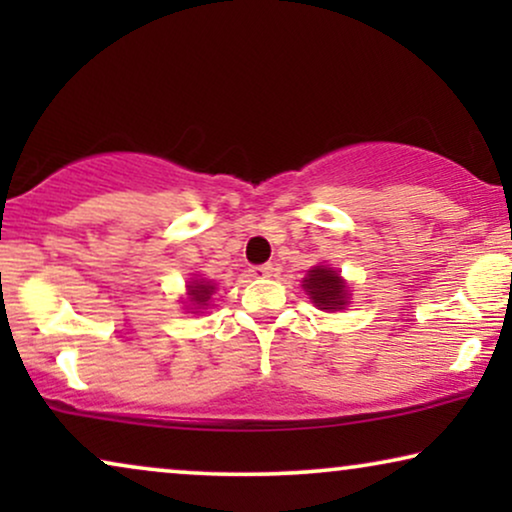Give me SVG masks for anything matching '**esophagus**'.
I'll return each instance as SVG.
<instances>
[{
	"label": "esophagus",
	"instance_id": "34e87169",
	"mask_svg": "<svg viewBox=\"0 0 512 512\" xmlns=\"http://www.w3.org/2000/svg\"><path fill=\"white\" fill-rule=\"evenodd\" d=\"M272 272H275V268H272V263L254 265V268H251V275H254V277H270Z\"/></svg>",
	"mask_w": 512,
	"mask_h": 512
}]
</instances>
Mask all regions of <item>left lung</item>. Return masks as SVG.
Wrapping results in <instances>:
<instances>
[{
  "instance_id": "8db88e82",
  "label": "left lung",
  "mask_w": 512,
  "mask_h": 512,
  "mask_svg": "<svg viewBox=\"0 0 512 512\" xmlns=\"http://www.w3.org/2000/svg\"><path fill=\"white\" fill-rule=\"evenodd\" d=\"M303 289L307 291V296L314 300V305L319 310H342L347 303V286L342 282L340 275L331 268H324V265H317V268L307 272V277L303 279Z\"/></svg>"
}]
</instances>
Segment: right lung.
<instances>
[{"instance_id":"add662e5","label":"right lung","mask_w":512,"mask_h":512,"mask_svg":"<svg viewBox=\"0 0 512 512\" xmlns=\"http://www.w3.org/2000/svg\"><path fill=\"white\" fill-rule=\"evenodd\" d=\"M212 293L214 286L209 282H198V279H195V282L188 284V296H191V303L195 307H205L209 303V298H212Z\"/></svg>"}]
</instances>
